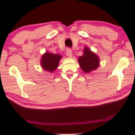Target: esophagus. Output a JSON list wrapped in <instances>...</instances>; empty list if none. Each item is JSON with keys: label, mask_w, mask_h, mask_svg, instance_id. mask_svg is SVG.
<instances>
[{"label": "esophagus", "mask_w": 135, "mask_h": 135, "mask_svg": "<svg viewBox=\"0 0 135 135\" xmlns=\"http://www.w3.org/2000/svg\"><path fill=\"white\" fill-rule=\"evenodd\" d=\"M66 55L69 58H71L72 57V51L70 49H68L66 51Z\"/></svg>", "instance_id": "34e87169"}]
</instances>
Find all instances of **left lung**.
<instances>
[{"instance_id": "8db88e82", "label": "left lung", "mask_w": 135, "mask_h": 135, "mask_svg": "<svg viewBox=\"0 0 135 135\" xmlns=\"http://www.w3.org/2000/svg\"><path fill=\"white\" fill-rule=\"evenodd\" d=\"M79 65L85 73L91 72L98 69L100 65V58L93 52H92L87 46L84 47L83 55L78 59Z\"/></svg>"}]
</instances>
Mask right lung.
I'll return each instance as SVG.
<instances>
[{
    "label": "right lung",
    "instance_id": "right-lung-1",
    "mask_svg": "<svg viewBox=\"0 0 135 135\" xmlns=\"http://www.w3.org/2000/svg\"><path fill=\"white\" fill-rule=\"evenodd\" d=\"M61 58L62 57L60 55L46 52L41 58V64L42 68L47 72H54L58 66L59 61Z\"/></svg>",
    "mask_w": 135,
    "mask_h": 135
}]
</instances>
